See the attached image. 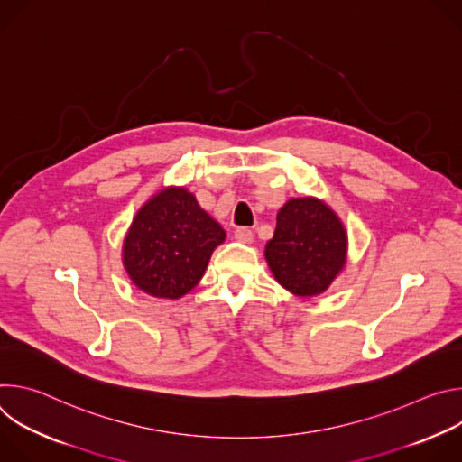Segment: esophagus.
Listing matches in <instances>:
<instances>
[{
    "instance_id": "1",
    "label": "esophagus",
    "mask_w": 462,
    "mask_h": 462,
    "mask_svg": "<svg viewBox=\"0 0 462 462\" xmlns=\"http://www.w3.org/2000/svg\"><path fill=\"white\" fill-rule=\"evenodd\" d=\"M234 236L237 241L241 243H252L254 241V232L248 228V226H237L234 230Z\"/></svg>"
}]
</instances>
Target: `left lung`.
Segmentation results:
<instances>
[{
	"label": "left lung",
	"mask_w": 462,
	"mask_h": 462,
	"mask_svg": "<svg viewBox=\"0 0 462 462\" xmlns=\"http://www.w3.org/2000/svg\"><path fill=\"white\" fill-rule=\"evenodd\" d=\"M347 236L335 212L318 199H291L276 217L265 257L292 294L314 296L333 283L346 263Z\"/></svg>",
	"instance_id": "1"
}]
</instances>
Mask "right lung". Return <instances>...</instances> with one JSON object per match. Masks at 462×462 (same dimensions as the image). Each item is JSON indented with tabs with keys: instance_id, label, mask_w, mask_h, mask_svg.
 I'll list each match as a JSON object with an SVG mask.
<instances>
[{
	"instance_id": "obj_1",
	"label": "right lung",
	"mask_w": 462,
	"mask_h": 462,
	"mask_svg": "<svg viewBox=\"0 0 462 462\" xmlns=\"http://www.w3.org/2000/svg\"><path fill=\"white\" fill-rule=\"evenodd\" d=\"M225 230L184 188L162 189L146 203L124 241V267L134 283L157 298L177 300L205 274Z\"/></svg>"
}]
</instances>
